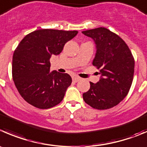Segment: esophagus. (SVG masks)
<instances>
[{
  "instance_id": "obj_1",
  "label": "esophagus",
  "mask_w": 147,
  "mask_h": 147,
  "mask_svg": "<svg viewBox=\"0 0 147 147\" xmlns=\"http://www.w3.org/2000/svg\"><path fill=\"white\" fill-rule=\"evenodd\" d=\"M80 80H81V78H79V77H78V76H75V77H73V78H72V81H73V82H78V81H80Z\"/></svg>"
}]
</instances>
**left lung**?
<instances>
[{
	"mask_svg": "<svg viewBox=\"0 0 147 147\" xmlns=\"http://www.w3.org/2000/svg\"><path fill=\"white\" fill-rule=\"evenodd\" d=\"M96 45L92 65L100 70L97 83L90 82L89 90L84 92V101L98 110L117 105L127 95L134 78V58L126 42L104 27L82 31Z\"/></svg>",
	"mask_w": 147,
	"mask_h": 147,
	"instance_id": "left-lung-1",
	"label": "left lung"
}]
</instances>
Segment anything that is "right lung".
<instances>
[{
  "instance_id": "obj_1",
  "label": "right lung",
  "mask_w": 147,
  "mask_h": 147,
  "mask_svg": "<svg viewBox=\"0 0 147 147\" xmlns=\"http://www.w3.org/2000/svg\"><path fill=\"white\" fill-rule=\"evenodd\" d=\"M78 31L39 29L27 34L14 51L12 77L18 92L28 103L48 109L63 100L72 83L67 73L49 72L52 55L61 53Z\"/></svg>"
}]
</instances>
